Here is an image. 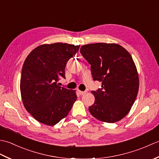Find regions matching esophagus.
<instances>
[{
    "instance_id": "esophagus-1",
    "label": "esophagus",
    "mask_w": 159,
    "mask_h": 159,
    "mask_svg": "<svg viewBox=\"0 0 159 159\" xmlns=\"http://www.w3.org/2000/svg\"><path fill=\"white\" fill-rule=\"evenodd\" d=\"M78 92H79V93L80 94V96H83V95H84V94L85 93V92H82V91H80V90L78 91Z\"/></svg>"
}]
</instances>
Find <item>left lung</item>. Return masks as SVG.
<instances>
[{"mask_svg": "<svg viewBox=\"0 0 159 159\" xmlns=\"http://www.w3.org/2000/svg\"><path fill=\"white\" fill-rule=\"evenodd\" d=\"M80 51L91 65L93 80L102 82V88L92 92L95 102L89 107L90 113L104 122L120 121L130 111L139 90V75L131 55L116 43H89Z\"/></svg>", "mask_w": 159, "mask_h": 159, "instance_id": "1", "label": "left lung"}]
</instances>
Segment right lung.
<instances>
[{
	"label": "right lung",
	"instance_id": "obj_1",
	"mask_svg": "<svg viewBox=\"0 0 159 159\" xmlns=\"http://www.w3.org/2000/svg\"><path fill=\"white\" fill-rule=\"evenodd\" d=\"M80 46L55 43L39 46L24 62L20 92L26 111L39 122L54 126L66 117L77 96L76 91L58 85L65 67Z\"/></svg>",
	"mask_w": 159,
	"mask_h": 159
}]
</instances>
